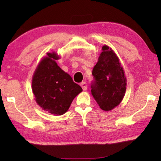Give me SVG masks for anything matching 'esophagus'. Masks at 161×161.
I'll return each mask as SVG.
<instances>
[{
  "label": "esophagus",
  "mask_w": 161,
  "mask_h": 161,
  "mask_svg": "<svg viewBox=\"0 0 161 161\" xmlns=\"http://www.w3.org/2000/svg\"><path fill=\"white\" fill-rule=\"evenodd\" d=\"M80 85H81V88H82L84 91L86 90V89H87V84L85 82V81H83V82H81L80 84Z\"/></svg>",
  "instance_id": "esophagus-1"
}]
</instances>
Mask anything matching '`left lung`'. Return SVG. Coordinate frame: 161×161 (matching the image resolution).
I'll use <instances>...</instances> for the list:
<instances>
[{
  "mask_svg": "<svg viewBox=\"0 0 161 161\" xmlns=\"http://www.w3.org/2000/svg\"><path fill=\"white\" fill-rule=\"evenodd\" d=\"M92 75L94 77L92 84V96L101 109L111 111L123 100L127 80L119 58L108 46L102 47Z\"/></svg>",
  "mask_w": 161,
  "mask_h": 161,
  "instance_id": "obj_1",
  "label": "left lung"
}]
</instances>
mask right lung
Here are the masks:
<instances>
[{"label": "right lung", "mask_w": 161, "mask_h": 161, "mask_svg": "<svg viewBox=\"0 0 161 161\" xmlns=\"http://www.w3.org/2000/svg\"><path fill=\"white\" fill-rule=\"evenodd\" d=\"M59 56L47 53L35 69L32 80L35 100L47 112L62 115L69 109L73 99L82 92L71 76L59 67L55 60Z\"/></svg>", "instance_id": "1"}]
</instances>
